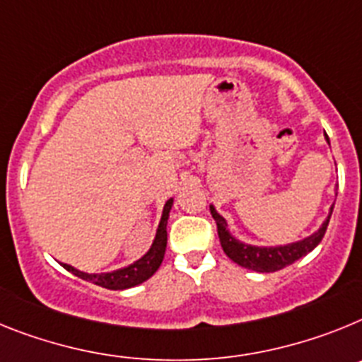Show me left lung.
<instances>
[{"label": "left lung", "mask_w": 362, "mask_h": 362, "mask_svg": "<svg viewBox=\"0 0 362 362\" xmlns=\"http://www.w3.org/2000/svg\"><path fill=\"white\" fill-rule=\"evenodd\" d=\"M326 140H328V136H326ZM209 209H211V215L216 222L220 244H222V250H224L226 255L233 260V262H237L238 266H242V268L253 269V272L259 273L279 272V269L290 266L295 260L303 259V257L308 255L310 251L315 250V247L319 246V242L322 240V237H325L329 216H332L333 211L332 207L328 218L325 220V224L320 226L319 231H315L313 235L304 238V240L293 242V244H286V246L259 247L250 246V244H244V242L237 240V238L228 231V222L224 220V216H220L213 206H209Z\"/></svg>", "instance_id": "8db88e82"}]
</instances>
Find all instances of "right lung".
Returning <instances> with one entry per match:
<instances>
[{"label": "right lung", "instance_id": "right-lung-1", "mask_svg": "<svg viewBox=\"0 0 362 362\" xmlns=\"http://www.w3.org/2000/svg\"><path fill=\"white\" fill-rule=\"evenodd\" d=\"M173 199H169L163 206L162 220H160L158 229H156V237L151 250L147 251L142 259H138L136 262L127 266V268L116 269L111 273H83L78 272L76 268H72L69 264H62L67 272L74 273L76 276L83 279V281H89L96 286H102L107 290H127V288H133V286L142 284L144 281H147L149 276H153L156 273V269L160 268L162 264L163 255H165V246H168V218L169 211H171Z\"/></svg>", "mask_w": 362, "mask_h": 362}]
</instances>
